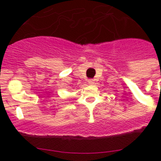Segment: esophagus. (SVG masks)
Segmentation results:
<instances>
[{"label": "esophagus", "mask_w": 161, "mask_h": 161, "mask_svg": "<svg viewBox=\"0 0 161 161\" xmlns=\"http://www.w3.org/2000/svg\"><path fill=\"white\" fill-rule=\"evenodd\" d=\"M88 83H89V84H94V79H88Z\"/></svg>", "instance_id": "esophagus-1"}]
</instances>
